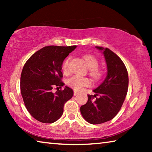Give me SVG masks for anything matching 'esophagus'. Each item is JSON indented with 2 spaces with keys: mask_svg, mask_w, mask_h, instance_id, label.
Segmentation results:
<instances>
[{
  "mask_svg": "<svg viewBox=\"0 0 152 152\" xmlns=\"http://www.w3.org/2000/svg\"><path fill=\"white\" fill-rule=\"evenodd\" d=\"M78 94V92H77V91H74V96H76V95H77Z\"/></svg>",
  "mask_w": 152,
  "mask_h": 152,
  "instance_id": "1",
  "label": "esophagus"
}]
</instances>
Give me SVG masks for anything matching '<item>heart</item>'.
<instances>
[{
    "label": "heart",
    "mask_w": 152,
    "mask_h": 152,
    "mask_svg": "<svg viewBox=\"0 0 152 152\" xmlns=\"http://www.w3.org/2000/svg\"><path fill=\"white\" fill-rule=\"evenodd\" d=\"M84 60L88 66V68L91 70V75L94 78H99L101 76V72L98 69L99 66V61L97 59L92 55L84 56ZM70 58L66 59L63 64L62 70L64 73L67 74L69 72V62ZM91 80L85 77L75 75L72 76L71 78L67 80V84L75 91H80L84 86H88L91 85Z\"/></svg>",
    "instance_id": "b5f03b06"
}]
</instances>
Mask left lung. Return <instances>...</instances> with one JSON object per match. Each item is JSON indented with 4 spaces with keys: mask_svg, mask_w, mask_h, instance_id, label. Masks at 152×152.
Returning a JSON list of instances; mask_svg holds the SVG:
<instances>
[{
    "mask_svg": "<svg viewBox=\"0 0 152 152\" xmlns=\"http://www.w3.org/2000/svg\"><path fill=\"white\" fill-rule=\"evenodd\" d=\"M104 56L107 75L102 83L88 95V101L80 107L82 117L91 124H101L113 119L121 108L127 93V68L121 58L108 48L96 46ZM96 96H99L96 98ZM94 97L96 99L93 100Z\"/></svg>",
    "mask_w": 152,
    "mask_h": 152,
    "instance_id": "obj_1",
    "label": "left lung"
}]
</instances>
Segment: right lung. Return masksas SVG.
Here are the masks:
<instances>
[{
    "label": "right lung",
    "mask_w": 152,
    "mask_h": 152,
    "mask_svg": "<svg viewBox=\"0 0 152 152\" xmlns=\"http://www.w3.org/2000/svg\"><path fill=\"white\" fill-rule=\"evenodd\" d=\"M76 45L46 46L29 58L20 75V92L25 107L36 120L52 123L61 117L64 105L72 97V89L68 86L53 93L54 86L60 88L62 64Z\"/></svg>",
    "instance_id": "right-lung-1"
}]
</instances>
